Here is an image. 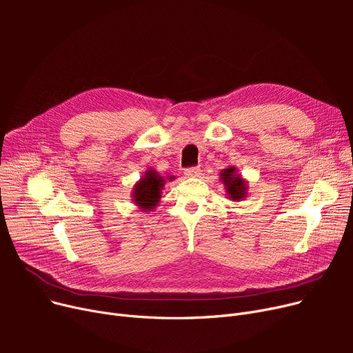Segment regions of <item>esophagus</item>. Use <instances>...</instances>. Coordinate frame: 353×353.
Instances as JSON below:
<instances>
[{"instance_id":"obj_1","label":"esophagus","mask_w":353,"mask_h":353,"mask_svg":"<svg viewBox=\"0 0 353 353\" xmlns=\"http://www.w3.org/2000/svg\"><path fill=\"white\" fill-rule=\"evenodd\" d=\"M201 174V170L199 167H190V169L184 170V176L186 177H199Z\"/></svg>"}]
</instances>
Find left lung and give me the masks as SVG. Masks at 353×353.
<instances>
[{
  "label": "left lung",
  "mask_w": 353,
  "mask_h": 353,
  "mask_svg": "<svg viewBox=\"0 0 353 353\" xmlns=\"http://www.w3.org/2000/svg\"><path fill=\"white\" fill-rule=\"evenodd\" d=\"M220 181L223 183L226 196L232 201H242L248 197V180L236 170L234 165H230L220 172Z\"/></svg>",
  "instance_id": "obj_1"
}]
</instances>
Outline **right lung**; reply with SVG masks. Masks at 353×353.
Returning a JSON list of instances; mask_svg holds the SVG:
<instances>
[{"mask_svg":"<svg viewBox=\"0 0 353 353\" xmlns=\"http://www.w3.org/2000/svg\"><path fill=\"white\" fill-rule=\"evenodd\" d=\"M170 180V177H167ZM165 177L160 176L154 169H147L144 174L134 183L132 200L141 212H152L156 209L161 199V190L164 188Z\"/></svg>","mask_w":353,"mask_h":353,"instance_id":"1","label":"right lung"}]
</instances>
